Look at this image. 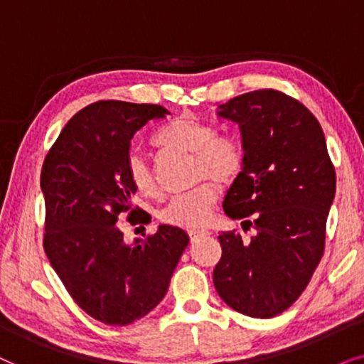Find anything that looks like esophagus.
Segmentation results:
<instances>
[{"mask_svg":"<svg viewBox=\"0 0 364 364\" xmlns=\"http://www.w3.org/2000/svg\"><path fill=\"white\" fill-rule=\"evenodd\" d=\"M188 232H190V238L193 241L200 238V236H208V235H210V231H208V230H190Z\"/></svg>","mask_w":364,"mask_h":364,"instance_id":"34e87169","label":"esophagus"}]
</instances>
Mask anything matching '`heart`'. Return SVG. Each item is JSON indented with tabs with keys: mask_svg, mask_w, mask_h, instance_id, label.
<instances>
[{
	"mask_svg": "<svg viewBox=\"0 0 364 364\" xmlns=\"http://www.w3.org/2000/svg\"><path fill=\"white\" fill-rule=\"evenodd\" d=\"M154 143L161 148L191 153L195 156V179H206L190 191L169 198L159 210V220L186 230L205 226L218 201V188L209 179L221 186L235 183L245 168L243 148L230 138L218 136L213 126L190 118L174 119L156 134ZM126 176L139 195L154 196L158 193L151 168L141 154H129Z\"/></svg>",
	"mask_w": 364,
	"mask_h": 364,
	"instance_id": "1",
	"label": "heart"
}]
</instances>
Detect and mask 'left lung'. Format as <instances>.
Listing matches in <instances>:
<instances>
[{"label": "left lung", "mask_w": 364, "mask_h": 364, "mask_svg": "<svg viewBox=\"0 0 364 364\" xmlns=\"http://www.w3.org/2000/svg\"><path fill=\"white\" fill-rule=\"evenodd\" d=\"M218 108L240 126L245 151L223 208L256 235L218 236L223 253L213 283L235 311L273 318L301 296L321 259L336 173L318 119L291 96L258 90Z\"/></svg>", "instance_id": "obj_1"}]
</instances>
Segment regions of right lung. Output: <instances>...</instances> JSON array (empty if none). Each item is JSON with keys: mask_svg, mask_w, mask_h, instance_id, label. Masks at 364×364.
Returning a JSON list of instances; mask_svg holds the SVG:
<instances>
[{"mask_svg": "<svg viewBox=\"0 0 364 364\" xmlns=\"http://www.w3.org/2000/svg\"><path fill=\"white\" fill-rule=\"evenodd\" d=\"M166 114L159 105L96 101L68 121L41 168L48 259L77 306L111 326L158 306L190 243L181 228L159 225L126 245L118 225L121 213L151 221L133 208L126 161L138 129Z\"/></svg>", "mask_w": 364, "mask_h": 364, "instance_id": "1", "label": "right lung"}]
</instances>
